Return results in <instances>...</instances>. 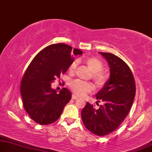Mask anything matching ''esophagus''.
<instances>
[{"label": "esophagus", "mask_w": 152, "mask_h": 152, "mask_svg": "<svg viewBox=\"0 0 152 152\" xmlns=\"http://www.w3.org/2000/svg\"><path fill=\"white\" fill-rule=\"evenodd\" d=\"M72 99L76 100V99H78L79 97L77 95H76L75 94H72Z\"/></svg>", "instance_id": "esophagus-1"}]
</instances>
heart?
I'll return each instance as SVG.
<instances>
[{
  "label": "heart",
  "instance_id": "heart-1",
  "mask_svg": "<svg viewBox=\"0 0 152 152\" xmlns=\"http://www.w3.org/2000/svg\"><path fill=\"white\" fill-rule=\"evenodd\" d=\"M85 63H86L89 69L93 72L92 79L98 87H103L108 81V75L102 70L103 69V63L102 61L94 56H87L84 58ZM78 61L75 60L70 64L69 67V73L74 74L75 72ZM69 88L71 90L78 95H83L92 89V85L89 83L78 80H72L69 83Z\"/></svg>",
  "mask_w": 152,
  "mask_h": 152
}]
</instances>
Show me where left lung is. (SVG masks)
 Returning <instances> with one entry per match:
<instances>
[{
  "instance_id": "8db88e82",
  "label": "left lung",
  "mask_w": 152,
  "mask_h": 152,
  "mask_svg": "<svg viewBox=\"0 0 152 152\" xmlns=\"http://www.w3.org/2000/svg\"><path fill=\"white\" fill-rule=\"evenodd\" d=\"M100 54L110 67V79L96 94L98 102L102 101L104 104L96 108L87 102L81 118L89 131L102 136L115 131L129 114L135 97L136 84L129 67L121 58L111 53Z\"/></svg>"
}]
</instances>
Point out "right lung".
I'll return each mask as SVG.
<instances>
[{
    "mask_svg": "<svg viewBox=\"0 0 152 152\" xmlns=\"http://www.w3.org/2000/svg\"><path fill=\"white\" fill-rule=\"evenodd\" d=\"M82 54L81 50H73L68 45L52 44L31 61L21 80L20 93L24 109L36 123L50 125L61 116L71 100V92L64 87L57 94L51 85L67 72L74 56Z\"/></svg>",
    "mask_w": 152,
    "mask_h": 152,
    "instance_id": "obj_1",
    "label": "right lung"
}]
</instances>
